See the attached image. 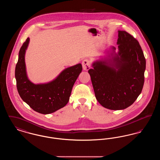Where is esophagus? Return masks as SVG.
<instances>
[{"label": "esophagus", "instance_id": "1", "mask_svg": "<svg viewBox=\"0 0 160 160\" xmlns=\"http://www.w3.org/2000/svg\"><path fill=\"white\" fill-rule=\"evenodd\" d=\"M82 67L84 71H88L91 68V62L88 59H84L82 62Z\"/></svg>", "mask_w": 160, "mask_h": 160}]
</instances>
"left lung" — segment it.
<instances>
[{"instance_id": "1", "label": "left lung", "mask_w": 160, "mask_h": 160, "mask_svg": "<svg viewBox=\"0 0 160 160\" xmlns=\"http://www.w3.org/2000/svg\"><path fill=\"white\" fill-rule=\"evenodd\" d=\"M118 52L112 46L107 55L94 61L88 71L95 97L102 106L114 110L132 105L141 93L146 60L138 42L128 33L118 31Z\"/></svg>"}]
</instances>
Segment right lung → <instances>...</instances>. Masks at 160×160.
I'll use <instances>...</instances> for the list:
<instances>
[{
	"mask_svg": "<svg viewBox=\"0 0 160 160\" xmlns=\"http://www.w3.org/2000/svg\"><path fill=\"white\" fill-rule=\"evenodd\" d=\"M29 41L30 38H27L18 53L15 70L17 91L23 101L34 111L41 114L52 113L68 102L72 87L82 72V65L78 63L63 69L49 82L33 83L28 77L25 63Z\"/></svg>",
	"mask_w": 160,
	"mask_h": 160,
	"instance_id": "right-lung-1",
	"label": "right lung"
}]
</instances>
